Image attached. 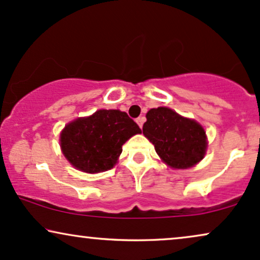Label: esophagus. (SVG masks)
Masks as SVG:
<instances>
[{
	"label": "esophagus",
	"mask_w": 260,
	"mask_h": 260,
	"mask_svg": "<svg viewBox=\"0 0 260 260\" xmlns=\"http://www.w3.org/2000/svg\"><path fill=\"white\" fill-rule=\"evenodd\" d=\"M136 121H137V123L139 124V127L141 128V127H143V124H144V121H145V117L140 116V117H138V119H137Z\"/></svg>",
	"instance_id": "1"
}]
</instances>
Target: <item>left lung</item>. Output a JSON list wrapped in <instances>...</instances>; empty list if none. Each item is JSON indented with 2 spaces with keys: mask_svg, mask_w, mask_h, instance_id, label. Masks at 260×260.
I'll return each instance as SVG.
<instances>
[{
  "mask_svg": "<svg viewBox=\"0 0 260 260\" xmlns=\"http://www.w3.org/2000/svg\"><path fill=\"white\" fill-rule=\"evenodd\" d=\"M146 119L144 136L168 166L187 169L203 159L208 143L205 131L198 122L166 107L149 110Z\"/></svg>",
  "mask_w": 260,
  "mask_h": 260,
  "instance_id": "obj_1",
  "label": "left lung"
}]
</instances>
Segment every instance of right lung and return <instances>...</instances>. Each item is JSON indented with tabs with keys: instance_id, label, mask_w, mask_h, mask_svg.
I'll list each match as a JSON object with an SVG mask.
<instances>
[{
	"instance_id": "1",
	"label": "right lung",
	"mask_w": 260,
	"mask_h": 260,
	"mask_svg": "<svg viewBox=\"0 0 260 260\" xmlns=\"http://www.w3.org/2000/svg\"><path fill=\"white\" fill-rule=\"evenodd\" d=\"M138 133L141 129L127 113L102 109L68 123L61 133V149L81 172H106L116 163L123 144Z\"/></svg>"
}]
</instances>
